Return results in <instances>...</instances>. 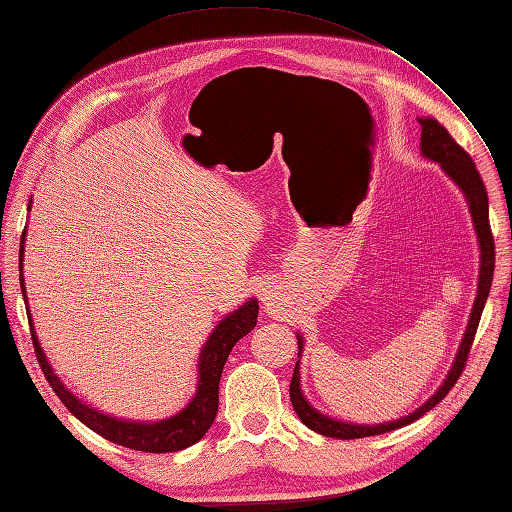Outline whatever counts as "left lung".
I'll return each instance as SVG.
<instances>
[{"instance_id": "obj_1", "label": "left lung", "mask_w": 512, "mask_h": 512, "mask_svg": "<svg viewBox=\"0 0 512 512\" xmlns=\"http://www.w3.org/2000/svg\"><path fill=\"white\" fill-rule=\"evenodd\" d=\"M421 124V152L423 157L430 161L441 163V168L445 174L454 181L462 194H465L469 202V213L473 220V229L475 235H478V244H480V279H478V294H475V303L469 316V323L465 329V338H462L456 360L451 364L449 373L445 377V382L438 386L434 395L427 399L421 408L414 410L408 417H401L397 421H388V423H379V425H358V423H344L338 419L325 417L323 412H318L310 401L305 399L303 390H301V373H299V362L294 366V375L290 382V401L294 412L299 414V419L310 427V430L331 436V438H342V441H351V438H364V436H377V434H386L392 430H399L403 425H410L412 421L421 419L425 412H430L436 403H441L445 399L447 392L454 388L458 382V377L465 371V362L469 358V349L475 338V331H478L480 325V316L484 310L486 296L491 292V283H493V270H495V242H493V233H491V224H489V196H486V187L480 178V172L475 170L473 159L467 154V150L458 146L454 137L447 133V128L438 124L434 117H419ZM299 338V353L303 351V338Z\"/></svg>"}]
</instances>
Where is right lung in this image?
<instances>
[{"mask_svg": "<svg viewBox=\"0 0 512 512\" xmlns=\"http://www.w3.org/2000/svg\"><path fill=\"white\" fill-rule=\"evenodd\" d=\"M23 244H26V229H23V235H21L19 261H23ZM21 268L23 266H19V270ZM19 281H21V294L23 299H26L23 275H19ZM26 310L30 312V307H26ZM257 314H259L257 299H248L242 307H237L235 312H231L229 316H224L220 320L216 329L211 331V336L207 338L205 347L200 351L198 384H196L194 399L189 401L181 412L174 414V417L154 421V423L115 419L111 414H104L100 410L87 406L85 401H80L74 392L67 390V386L61 382V377L54 373V368L50 366V362H47L37 338V331H34V325H32V316H28V323H30L34 351H37V360L41 364L45 379L50 382L58 399L65 403V408L74 414L80 423H85L89 430L100 434L102 438H106V441H111L115 445L137 449V451H148V454H168V451H181L189 445L198 443L200 438L207 434L213 419H216L218 414V386H220L224 362H227L235 342L244 338L248 331H253V327L257 325Z\"/></svg>", "mask_w": 512, "mask_h": 512, "instance_id": "obj_1", "label": "right lung"}]
</instances>
